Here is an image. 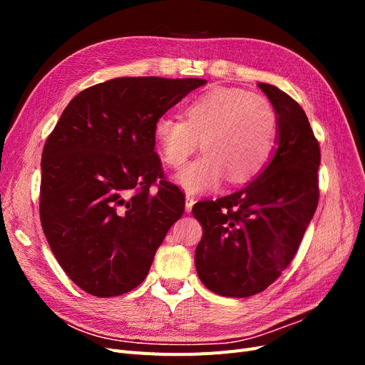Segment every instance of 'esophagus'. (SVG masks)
Masks as SVG:
<instances>
[{"instance_id":"obj_1","label":"esophagus","mask_w":365,"mask_h":365,"mask_svg":"<svg viewBox=\"0 0 365 365\" xmlns=\"http://www.w3.org/2000/svg\"><path fill=\"white\" fill-rule=\"evenodd\" d=\"M195 197L193 196H190V195H185V212L187 213H190L192 212V208H193V205H195Z\"/></svg>"}]
</instances>
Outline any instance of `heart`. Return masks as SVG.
Masks as SVG:
<instances>
[{
    "label": "heart",
    "instance_id": "1",
    "mask_svg": "<svg viewBox=\"0 0 365 365\" xmlns=\"http://www.w3.org/2000/svg\"><path fill=\"white\" fill-rule=\"evenodd\" d=\"M277 114L268 98L240 88H215L185 106V120L163 115L153 125L161 160L180 169L200 146L204 155L184 168L176 181L187 192L215 189L225 180L245 182L271 160Z\"/></svg>",
    "mask_w": 365,
    "mask_h": 365
}]
</instances>
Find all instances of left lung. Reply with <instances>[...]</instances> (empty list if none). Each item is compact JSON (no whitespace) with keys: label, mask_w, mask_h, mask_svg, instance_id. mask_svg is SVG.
Masks as SVG:
<instances>
[{"label":"left lung","mask_w":365,"mask_h":365,"mask_svg":"<svg viewBox=\"0 0 365 365\" xmlns=\"http://www.w3.org/2000/svg\"><path fill=\"white\" fill-rule=\"evenodd\" d=\"M259 88L279 121L268 165L244 189L192 210L202 225L196 272L207 289L224 297H250L277 280L318 205L322 155L303 108L277 86Z\"/></svg>","instance_id":"8db88e82"}]
</instances>
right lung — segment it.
Listing matches in <instances>:
<instances>
[{
  "instance_id": "1",
  "label": "right lung",
  "mask_w": 365,
  "mask_h": 365,
  "mask_svg": "<svg viewBox=\"0 0 365 365\" xmlns=\"http://www.w3.org/2000/svg\"><path fill=\"white\" fill-rule=\"evenodd\" d=\"M205 83L117 77L86 88L63 109L42 150L39 213L54 257L85 292L135 289L182 216L184 195L164 180L153 125Z\"/></svg>"
}]
</instances>
